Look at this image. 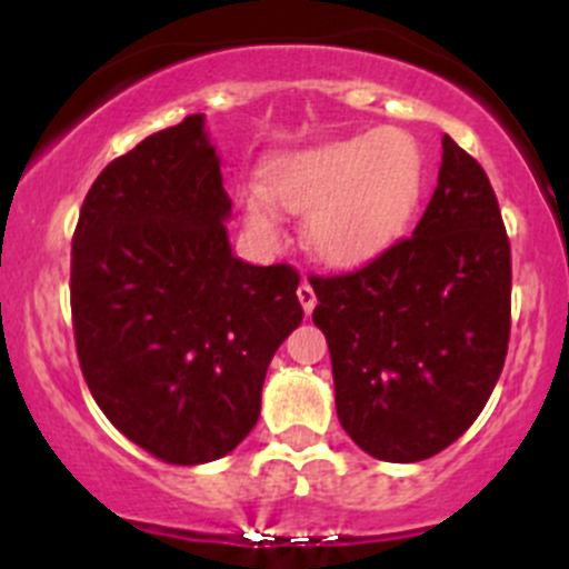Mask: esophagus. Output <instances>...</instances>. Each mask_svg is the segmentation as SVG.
Instances as JSON below:
<instances>
[{"mask_svg": "<svg viewBox=\"0 0 569 569\" xmlns=\"http://www.w3.org/2000/svg\"><path fill=\"white\" fill-rule=\"evenodd\" d=\"M297 297H300V306H302V311L306 313H311L313 308H317V291H313V286L308 283H300V289H297Z\"/></svg>", "mask_w": 569, "mask_h": 569, "instance_id": "1", "label": "esophagus"}]
</instances>
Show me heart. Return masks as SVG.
<instances>
[{"label": "heart", "instance_id": "1", "mask_svg": "<svg viewBox=\"0 0 569 569\" xmlns=\"http://www.w3.org/2000/svg\"><path fill=\"white\" fill-rule=\"evenodd\" d=\"M427 162L407 131L375 129L291 153L269 168L267 192L244 189V217L258 233L274 231L269 193L306 216L302 239L330 267H360L388 250L423 198Z\"/></svg>", "mask_w": 569, "mask_h": 569}]
</instances>
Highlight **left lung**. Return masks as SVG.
<instances>
[{
	"label": "left lung",
	"mask_w": 569,
	"mask_h": 569,
	"mask_svg": "<svg viewBox=\"0 0 569 569\" xmlns=\"http://www.w3.org/2000/svg\"><path fill=\"white\" fill-rule=\"evenodd\" d=\"M338 421L386 462L429 460L479 418L512 325V252L481 164L443 137L412 237L355 272L311 278Z\"/></svg>",
	"instance_id": "1"
}]
</instances>
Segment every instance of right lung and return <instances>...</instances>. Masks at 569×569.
<instances>
[{
	"instance_id": "right-lung-1",
	"label": "right lung",
	"mask_w": 569,
	"mask_h": 569,
	"mask_svg": "<svg viewBox=\"0 0 569 569\" xmlns=\"http://www.w3.org/2000/svg\"><path fill=\"white\" fill-rule=\"evenodd\" d=\"M231 198L203 114L146 137L90 187L71 242L79 366L140 449L200 465L261 412L269 360L302 321L300 274L231 252Z\"/></svg>"
}]
</instances>
